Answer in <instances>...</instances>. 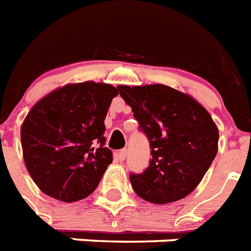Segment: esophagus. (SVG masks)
Wrapping results in <instances>:
<instances>
[{
	"instance_id": "obj_1",
	"label": "esophagus",
	"mask_w": 251,
	"mask_h": 251,
	"mask_svg": "<svg viewBox=\"0 0 251 251\" xmlns=\"http://www.w3.org/2000/svg\"><path fill=\"white\" fill-rule=\"evenodd\" d=\"M127 150H122L119 151L118 152V159L120 160V161H123V160H126V157H127Z\"/></svg>"
}]
</instances>
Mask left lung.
I'll return each instance as SVG.
<instances>
[{
	"label": "left lung",
	"instance_id": "8db88e82",
	"mask_svg": "<svg viewBox=\"0 0 251 251\" xmlns=\"http://www.w3.org/2000/svg\"><path fill=\"white\" fill-rule=\"evenodd\" d=\"M118 90L151 144L148 168L129 176L133 190L153 204L186 197L217 154L218 128L210 114L190 95L164 84Z\"/></svg>",
	"mask_w": 251,
	"mask_h": 251
}]
</instances>
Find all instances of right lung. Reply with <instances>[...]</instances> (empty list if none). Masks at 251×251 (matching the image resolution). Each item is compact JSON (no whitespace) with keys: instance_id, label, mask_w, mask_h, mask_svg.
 Returning a JSON list of instances; mask_svg holds the SVG:
<instances>
[{"instance_id":"1","label":"right lung","mask_w":251,"mask_h":251,"mask_svg":"<svg viewBox=\"0 0 251 251\" xmlns=\"http://www.w3.org/2000/svg\"><path fill=\"white\" fill-rule=\"evenodd\" d=\"M118 90L88 80L56 88L33 105L21 127L27 172L43 193L75 202L97 189L112 163L104 119Z\"/></svg>"}]
</instances>
